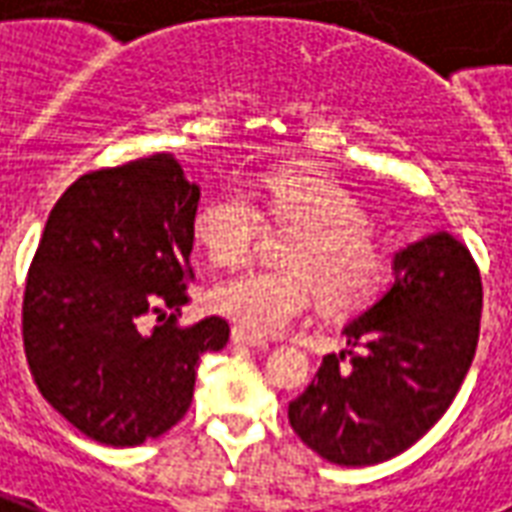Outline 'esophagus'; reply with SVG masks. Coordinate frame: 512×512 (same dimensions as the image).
I'll list each match as a JSON object with an SVG mask.
<instances>
[{
    "instance_id": "esophagus-1",
    "label": "esophagus",
    "mask_w": 512,
    "mask_h": 512,
    "mask_svg": "<svg viewBox=\"0 0 512 512\" xmlns=\"http://www.w3.org/2000/svg\"><path fill=\"white\" fill-rule=\"evenodd\" d=\"M231 341L237 343V346H253V349H267V346H270L264 338H259V335H253V333H245V330H240V327H234V330H231Z\"/></svg>"
}]
</instances>
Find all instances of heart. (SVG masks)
Listing matches in <instances>:
<instances>
[{
  "label": "heart",
  "instance_id": "obj_1",
  "mask_svg": "<svg viewBox=\"0 0 512 512\" xmlns=\"http://www.w3.org/2000/svg\"><path fill=\"white\" fill-rule=\"evenodd\" d=\"M275 223L300 226L286 242L289 270H245L210 289V305L240 330L275 335L311 311L316 294L330 313L374 300L384 281V251L360 201L316 171L283 169L245 185H226L193 218V237L218 267L248 259L264 229L256 207Z\"/></svg>",
  "mask_w": 512,
  "mask_h": 512
}]
</instances>
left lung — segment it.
<instances>
[{
  "label": "left lung",
  "instance_id": "8db88e82",
  "mask_svg": "<svg viewBox=\"0 0 512 512\" xmlns=\"http://www.w3.org/2000/svg\"><path fill=\"white\" fill-rule=\"evenodd\" d=\"M480 311L483 283L466 245L447 231L406 245L395 253L387 292L343 327L349 365L346 354H327L289 404L294 434L341 466L404 453L461 390Z\"/></svg>",
  "mask_w": 512,
  "mask_h": 512
}]
</instances>
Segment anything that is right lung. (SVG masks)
<instances>
[{"label": "right lung", "mask_w": 512, "mask_h": 512, "mask_svg": "<svg viewBox=\"0 0 512 512\" xmlns=\"http://www.w3.org/2000/svg\"><path fill=\"white\" fill-rule=\"evenodd\" d=\"M201 190L160 152L89 171L48 215L26 275L24 352L37 390L100 445L166 434L190 401L220 316L182 327Z\"/></svg>", "instance_id": "add662e5"}]
</instances>
